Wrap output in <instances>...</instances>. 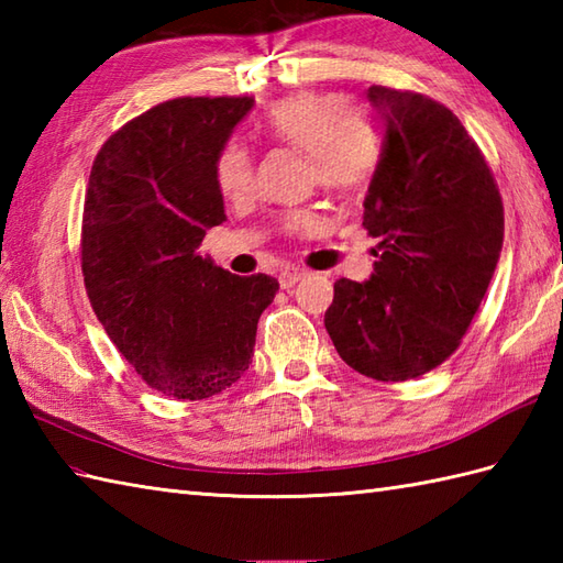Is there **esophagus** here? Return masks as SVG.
<instances>
[{
	"label": "esophagus",
	"instance_id": "34e87169",
	"mask_svg": "<svg viewBox=\"0 0 563 563\" xmlns=\"http://www.w3.org/2000/svg\"><path fill=\"white\" fill-rule=\"evenodd\" d=\"M302 278H307V271L300 266H285L280 271V288H292L295 283H300Z\"/></svg>",
	"mask_w": 563,
	"mask_h": 563
}]
</instances>
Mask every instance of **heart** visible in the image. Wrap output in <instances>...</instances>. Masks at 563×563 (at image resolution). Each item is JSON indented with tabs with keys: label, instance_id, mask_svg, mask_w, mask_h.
Returning <instances> with one entry per match:
<instances>
[{
	"label": "heart",
	"instance_id": "heart-1",
	"mask_svg": "<svg viewBox=\"0 0 563 563\" xmlns=\"http://www.w3.org/2000/svg\"><path fill=\"white\" fill-rule=\"evenodd\" d=\"M266 130L273 140L305 152L312 178L333 196L363 190L379 166L377 130L349 113V103L333 93H300L278 101L266 115ZM212 174L220 194L232 202L246 200L254 188V159L242 142H227L214 157ZM312 222V214L292 212L283 224L295 234Z\"/></svg>",
	"mask_w": 563,
	"mask_h": 563
}]
</instances>
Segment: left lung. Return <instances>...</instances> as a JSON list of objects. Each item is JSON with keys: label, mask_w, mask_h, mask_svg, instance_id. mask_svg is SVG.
<instances>
[{"label": "left lung", "mask_w": 563, "mask_h": 563, "mask_svg": "<svg viewBox=\"0 0 563 563\" xmlns=\"http://www.w3.org/2000/svg\"><path fill=\"white\" fill-rule=\"evenodd\" d=\"M367 97L387 128L363 212L379 261L365 283H333L324 324L355 373L404 382L460 349L504 246V200L448 106L389 87Z\"/></svg>", "instance_id": "8db88e82"}]
</instances>
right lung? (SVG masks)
Returning a JSON list of instances; mask_svg holds the SVG:
<instances>
[{
  "label": "right lung",
  "instance_id": "right-lung-1",
  "mask_svg": "<svg viewBox=\"0 0 563 563\" xmlns=\"http://www.w3.org/2000/svg\"><path fill=\"white\" fill-rule=\"evenodd\" d=\"M251 97H178L103 142L81 218V275L93 314L145 385L210 399L242 377L278 280L198 256L224 220L214 157Z\"/></svg>",
  "mask_w": 563,
  "mask_h": 563
}]
</instances>
